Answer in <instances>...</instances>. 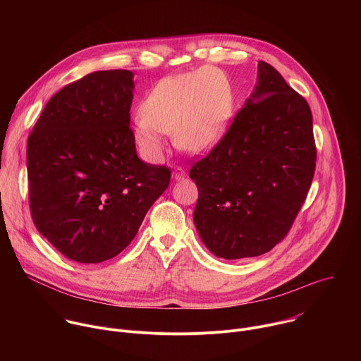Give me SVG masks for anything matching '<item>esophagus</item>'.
Listing matches in <instances>:
<instances>
[{
	"mask_svg": "<svg viewBox=\"0 0 361 361\" xmlns=\"http://www.w3.org/2000/svg\"><path fill=\"white\" fill-rule=\"evenodd\" d=\"M185 177V171L181 169V167H176L173 170V178L177 181V180H183Z\"/></svg>",
	"mask_w": 361,
	"mask_h": 361,
	"instance_id": "esophagus-1",
	"label": "esophagus"
}]
</instances>
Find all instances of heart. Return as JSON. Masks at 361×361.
Here are the masks:
<instances>
[{
  "mask_svg": "<svg viewBox=\"0 0 361 361\" xmlns=\"http://www.w3.org/2000/svg\"><path fill=\"white\" fill-rule=\"evenodd\" d=\"M233 90L217 68L202 67L161 78L141 104L134 137L144 156L156 161L164 149V134H174L178 148L201 154L226 133L233 114Z\"/></svg>",
  "mask_w": 361,
  "mask_h": 361,
  "instance_id": "1",
  "label": "heart"
}]
</instances>
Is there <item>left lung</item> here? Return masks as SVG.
Instances as JSON below:
<instances>
[{
    "instance_id": "1",
    "label": "left lung",
    "mask_w": 361,
    "mask_h": 361,
    "mask_svg": "<svg viewBox=\"0 0 361 361\" xmlns=\"http://www.w3.org/2000/svg\"><path fill=\"white\" fill-rule=\"evenodd\" d=\"M317 160L308 102L270 64L221 140L197 160L194 224L226 260L270 251L290 231L310 190Z\"/></svg>"
}]
</instances>
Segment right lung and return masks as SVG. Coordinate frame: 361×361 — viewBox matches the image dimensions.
I'll use <instances>...</instances> for the list:
<instances>
[{
    "label": "right lung",
    "mask_w": 361,
    "mask_h": 361,
    "mask_svg": "<svg viewBox=\"0 0 361 361\" xmlns=\"http://www.w3.org/2000/svg\"><path fill=\"white\" fill-rule=\"evenodd\" d=\"M133 73H91L49 98L28 135L30 212L73 262L113 259L170 184L171 169L138 159L130 128Z\"/></svg>",
    "instance_id": "add662e5"
}]
</instances>
